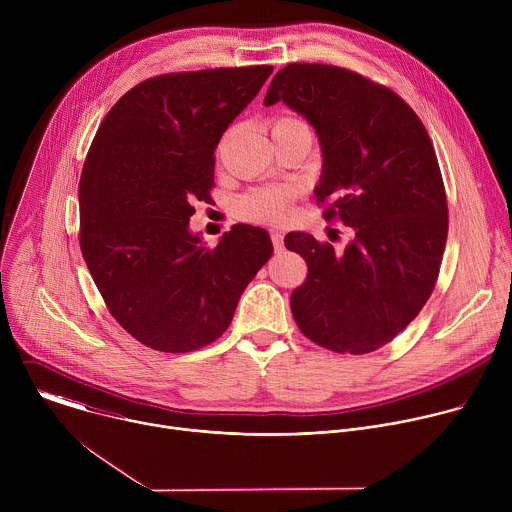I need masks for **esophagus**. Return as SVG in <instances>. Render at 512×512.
<instances>
[{"instance_id":"34e87169","label":"esophagus","mask_w":512,"mask_h":512,"mask_svg":"<svg viewBox=\"0 0 512 512\" xmlns=\"http://www.w3.org/2000/svg\"><path fill=\"white\" fill-rule=\"evenodd\" d=\"M271 243H273L275 253L283 251V235L281 233H271Z\"/></svg>"}]
</instances>
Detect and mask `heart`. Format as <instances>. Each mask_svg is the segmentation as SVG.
<instances>
[{"instance_id": "b5f03b06", "label": "heart", "mask_w": 512, "mask_h": 512, "mask_svg": "<svg viewBox=\"0 0 512 512\" xmlns=\"http://www.w3.org/2000/svg\"><path fill=\"white\" fill-rule=\"evenodd\" d=\"M302 125L298 117L283 115L271 121V133L283 131L287 127ZM302 190L294 184L287 186H263V188H253L245 194H241L233 202V212L243 218L247 223H259V225H281L285 223L291 206L300 198Z\"/></svg>"}]
</instances>
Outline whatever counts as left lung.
<instances>
[{
	"instance_id": "1",
	"label": "left lung",
	"mask_w": 512,
	"mask_h": 512,
	"mask_svg": "<svg viewBox=\"0 0 512 512\" xmlns=\"http://www.w3.org/2000/svg\"><path fill=\"white\" fill-rule=\"evenodd\" d=\"M277 101L318 133L324 218L354 229L342 255L308 233L285 235L308 263L291 314L322 348L373 352L421 312L440 273L448 200L431 139L399 95L332 64L283 66L265 95L267 107Z\"/></svg>"
}]
</instances>
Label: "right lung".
I'll return each instance as SVG.
<instances>
[{"instance_id":"add662e5","label":"right lung","mask_w":512,"mask_h":512,"mask_svg":"<svg viewBox=\"0 0 512 512\" xmlns=\"http://www.w3.org/2000/svg\"><path fill=\"white\" fill-rule=\"evenodd\" d=\"M273 66L170 72L127 91L91 143L81 184V251L111 316L141 344L190 352L229 328L269 261L261 227L235 225L216 247L188 229L210 200L214 150Z\"/></svg>"}]
</instances>
